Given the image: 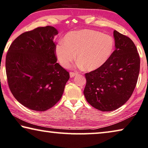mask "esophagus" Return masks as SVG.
<instances>
[{"label": "esophagus", "instance_id": "34e87169", "mask_svg": "<svg viewBox=\"0 0 148 148\" xmlns=\"http://www.w3.org/2000/svg\"><path fill=\"white\" fill-rule=\"evenodd\" d=\"M77 74L78 73H76V72H71L70 73V78H73V77H74L75 76H76V75H77Z\"/></svg>", "mask_w": 148, "mask_h": 148}]
</instances>
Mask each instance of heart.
Returning <instances> with one entry per match:
<instances>
[{"label": "heart", "mask_w": 148, "mask_h": 148, "mask_svg": "<svg viewBox=\"0 0 148 148\" xmlns=\"http://www.w3.org/2000/svg\"><path fill=\"white\" fill-rule=\"evenodd\" d=\"M111 36L93 30L68 32L56 48L58 62L67 68L77 59L84 70L92 71L102 66L111 56L114 48Z\"/></svg>", "instance_id": "1"}]
</instances>
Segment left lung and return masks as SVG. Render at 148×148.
Segmentation results:
<instances>
[{
    "instance_id": "obj_1",
    "label": "left lung",
    "mask_w": 148,
    "mask_h": 148,
    "mask_svg": "<svg viewBox=\"0 0 148 148\" xmlns=\"http://www.w3.org/2000/svg\"><path fill=\"white\" fill-rule=\"evenodd\" d=\"M116 49L104 64L85 74L84 94L92 106L113 111L130 98L137 84L140 59L133 41L114 31Z\"/></svg>"
}]
</instances>
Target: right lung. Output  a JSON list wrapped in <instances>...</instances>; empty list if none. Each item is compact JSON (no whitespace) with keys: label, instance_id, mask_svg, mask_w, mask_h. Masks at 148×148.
Returning a JSON list of instances; mask_svg holds the SVG:
<instances>
[{"label":"right lung","instance_id":"right-lung-1","mask_svg":"<svg viewBox=\"0 0 148 148\" xmlns=\"http://www.w3.org/2000/svg\"><path fill=\"white\" fill-rule=\"evenodd\" d=\"M53 26L24 32L11 44L6 56L8 86L17 101L28 109L43 112L60 100L69 72L56 62Z\"/></svg>","mask_w":148,"mask_h":148}]
</instances>
